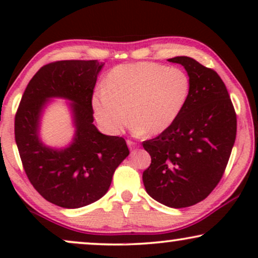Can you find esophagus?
Returning a JSON list of instances; mask_svg holds the SVG:
<instances>
[{"instance_id":"1","label":"esophagus","mask_w":258,"mask_h":258,"mask_svg":"<svg viewBox=\"0 0 258 258\" xmlns=\"http://www.w3.org/2000/svg\"><path fill=\"white\" fill-rule=\"evenodd\" d=\"M127 146H128V148L130 149H135V148H137V144L135 143V142H132V141H127Z\"/></svg>"}]
</instances>
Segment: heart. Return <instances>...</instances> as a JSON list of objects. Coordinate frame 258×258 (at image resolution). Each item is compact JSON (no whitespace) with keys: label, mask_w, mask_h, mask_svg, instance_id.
Segmentation results:
<instances>
[{"label":"heart","mask_w":258,"mask_h":258,"mask_svg":"<svg viewBox=\"0 0 258 258\" xmlns=\"http://www.w3.org/2000/svg\"><path fill=\"white\" fill-rule=\"evenodd\" d=\"M189 92L188 75L178 68L122 64L109 73L105 87L94 92L92 108L99 125L112 135L125 128L128 117L137 132L159 135L178 119Z\"/></svg>","instance_id":"heart-1"}]
</instances>
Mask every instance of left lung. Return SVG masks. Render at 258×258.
Segmentation results:
<instances>
[{"mask_svg":"<svg viewBox=\"0 0 258 258\" xmlns=\"http://www.w3.org/2000/svg\"><path fill=\"white\" fill-rule=\"evenodd\" d=\"M168 61L184 67L190 92L178 119L143 142L152 158L143 183L153 199L182 209L203 201L221 180L235 142L236 114L215 70L189 57Z\"/></svg>","mask_w":258,"mask_h":258,"instance_id":"obj_1","label":"left lung"}]
</instances>
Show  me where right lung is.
Masks as SVG:
<instances>
[{
	"label": "right lung",
	"mask_w": 258,
	"mask_h": 258,
	"mask_svg": "<svg viewBox=\"0 0 258 258\" xmlns=\"http://www.w3.org/2000/svg\"><path fill=\"white\" fill-rule=\"evenodd\" d=\"M104 63L59 60L41 68L26 86L14 120L16 143L29 180L41 197L65 209L90 205L108 191L116 167L128 156L126 141L93 125L92 97ZM51 98L72 100L77 131L64 150L44 146L40 114Z\"/></svg>",
	"instance_id": "obj_1"
}]
</instances>
